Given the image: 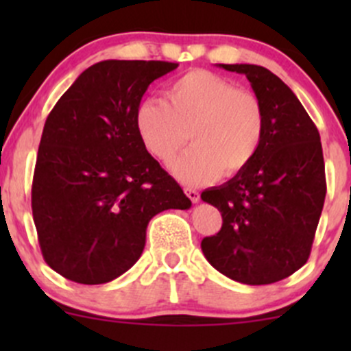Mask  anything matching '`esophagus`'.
I'll return each mask as SVG.
<instances>
[{
    "label": "esophagus",
    "instance_id": "esophagus-1",
    "mask_svg": "<svg viewBox=\"0 0 351 351\" xmlns=\"http://www.w3.org/2000/svg\"><path fill=\"white\" fill-rule=\"evenodd\" d=\"M185 193H186V197H189L190 200L193 202V204H198V202H200V193H198L197 190H193V189H185Z\"/></svg>",
    "mask_w": 351,
    "mask_h": 351
}]
</instances>
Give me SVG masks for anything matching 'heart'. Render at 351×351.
I'll use <instances>...</instances> for the list:
<instances>
[{
    "label": "heart",
    "mask_w": 351,
    "mask_h": 351,
    "mask_svg": "<svg viewBox=\"0 0 351 351\" xmlns=\"http://www.w3.org/2000/svg\"><path fill=\"white\" fill-rule=\"evenodd\" d=\"M136 127L146 149L165 165L190 137L193 147L171 169L180 182L202 185L251 165L263 141L265 112L251 91L238 90L212 71L193 69L168 84L166 101H141Z\"/></svg>",
    "instance_id": "heart-1"
}]
</instances>
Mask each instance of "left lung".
<instances>
[{
    "label": "left lung",
    "mask_w": 351,
    "mask_h": 351,
    "mask_svg": "<svg viewBox=\"0 0 351 351\" xmlns=\"http://www.w3.org/2000/svg\"><path fill=\"white\" fill-rule=\"evenodd\" d=\"M217 66L247 77L263 107L265 132L246 169L202 192V200L221 210L222 228L200 246L231 280L274 284L309 258L326 197L321 137L299 98L267 67Z\"/></svg>",
    "instance_id": "8db88e82"
}]
</instances>
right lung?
Returning <instances> with one entry per match:
<instances>
[{"label": "right lung", "mask_w": 351, "mask_h": 351, "mask_svg": "<svg viewBox=\"0 0 351 351\" xmlns=\"http://www.w3.org/2000/svg\"><path fill=\"white\" fill-rule=\"evenodd\" d=\"M166 61H101L49 113L32 185V212L49 267L76 284L115 280L134 267L156 214L192 207L147 153L136 112Z\"/></svg>", "instance_id": "add662e5"}]
</instances>
